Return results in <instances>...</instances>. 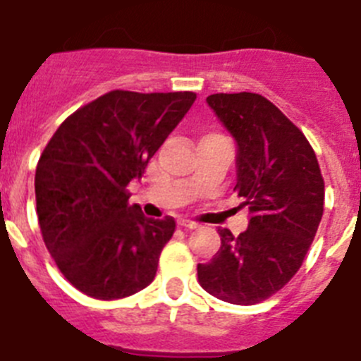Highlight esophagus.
I'll use <instances>...</instances> for the list:
<instances>
[{
  "label": "esophagus",
  "mask_w": 361,
  "mask_h": 361,
  "mask_svg": "<svg viewBox=\"0 0 361 361\" xmlns=\"http://www.w3.org/2000/svg\"><path fill=\"white\" fill-rule=\"evenodd\" d=\"M178 224L183 226V228H186V229H197L199 228V224H197V222H193V220H178Z\"/></svg>",
  "instance_id": "obj_1"
}]
</instances>
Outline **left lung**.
<instances>
[{"label": "left lung", "mask_w": 361, "mask_h": 361, "mask_svg": "<svg viewBox=\"0 0 361 361\" xmlns=\"http://www.w3.org/2000/svg\"><path fill=\"white\" fill-rule=\"evenodd\" d=\"M208 104L235 137L237 186L250 226L219 229L220 250L199 264L209 295L253 305L286 286L304 262L324 215V177L305 135L264 95L213 94Z\"/></svg>", "instance_id": "left-lung-1"}]
</instances>
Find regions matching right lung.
I'll return each mask as SVG.
<instances>
[{
	"mask_svg": "<svg viewBox=\"0 0 361 361\" xmlns=\"http://www.w3.org/2000/svg\"><path fill=\"white\" fill-rule=\"evenodd\" d=\"M197 94L111 90L66 117L36 168L44 245L73 288L97 300L141 291L157 273L175 220L130 206L126 186L173 132Z\"/></svg>",
	"mask_w": 361,
	"mask_h": 361,
	"instance_id": "obj_1",
	"label": "right lung"
}]
</instances>
